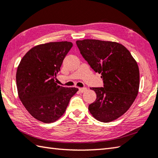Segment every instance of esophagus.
<instances>
[{"label":"esophagus","instance_id":"esophagus-1","mask_svg":"<svg viewBox=\"0 0 158 158\" xmlns=\"http://www.w3.org/2000/svg\"><path fill=\"white\" fill-rule=\"evenodd\" d=\"M86 89H87V88H79V90L80 92H81V93H83V92L86 91Z\"/></svg>","mask_w":158,"mask_h":158}]
</instances>
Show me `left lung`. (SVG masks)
<instances>
[{"mask_svg":"<svg viewBox=\"0 0 158 158\" xmlns=\"http://www.w3.org/2000/svg\"><path fill=\"white\" fill-rule=\"evenodd\" d=\"M80 53L91 69L101 74L103 87L92 88L97 99L89 105V111L101 122L119 118L136 98L140 73L130 52L119 43L98 40L76 42Z\"/></svg>","mask_w":158,"mask_h":158,"instance_id":"1","label":"left lung"}]
</instances>
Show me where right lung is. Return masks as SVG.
Masks as SVG:
<instances>
[{
    "instance_id": "add662e5",
    "label": "right lung",
    "mask_w": 158,
    "mask_h": 158,
    "mask_svg": "<svg viewBox=\"0 0 158 158\" xmlns=\"http://www.w3.org/2000/svg\"><path fill=\"white\" fill-rule=\"evenodd\" d=\"M72 42H49L34 46L22 59L16 73L18 93L29 114L45 123L63 115L76 88L57 85L55 78Z\"/></svg>"
}]
</instances>
